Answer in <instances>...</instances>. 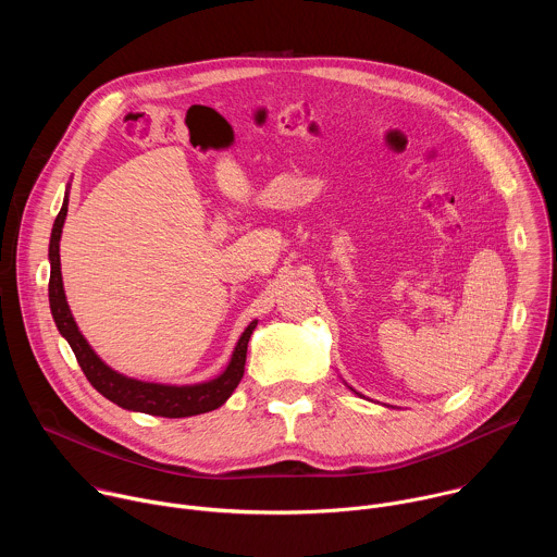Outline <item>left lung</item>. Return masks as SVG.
<instances>
[{"instance_id":"1","label":"left lung","mask_w":557,"mask_h":557,"mask_svg":"<svg viewBox=\"0 0 557 557\" xmlns=\"http://www.w3.org/2000/svg\"><path fill=\"white\" fill-rule=\"evenodd\" d=\"M349 389H351V387H349ZM351 392H354V389H351ZM354 394H358V392H354ZM358 396H360V394H358Z\"/></svg>"}]
</instances>
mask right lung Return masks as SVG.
Wrapping results in <instances>:
<instances>
[{"mask_svg": "<svg viewBox=\"0 0 557 557\" xmlns=\"http://www.w3.org/2000/svg\"><path fill=\"white\" fill-rule=\"evenodd\" d=\"M70 185L63 199V208L54 221L52 227V238H50V310L54 317V323L61 332V336L70 343L72 351L76 354V360L83 369V374L91 383V387L102 394L107 400L113 405L126 409V411H137V413H148V416H159V418H190L199 413L214 411L223 407L230 396L236 392L238 383L243 381L245 374V360H247V345L249 338L258 325V319H253L245 332L240 334L232 358L227 367L223 369V374H219L212 381L206 383H195V385H161V383H146L137 379H128L115 369H111L87 343L83 332L78 330L72 310L67 306L65 288H63V275H61V253H59V243L67 216V203H70Z\"/></svg>", "mask_w": 557, "mask_h": 557, "instance_id": "1", "label": "right lung"}]
</instances>
